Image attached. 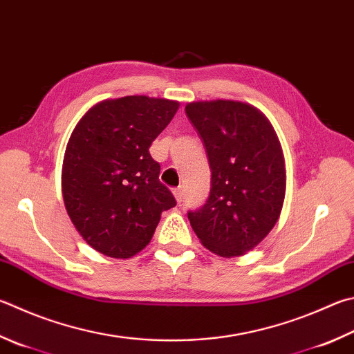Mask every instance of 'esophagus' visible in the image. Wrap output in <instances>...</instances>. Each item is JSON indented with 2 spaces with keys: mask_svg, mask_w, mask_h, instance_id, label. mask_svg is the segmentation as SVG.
<instances>
[{
  "mask_svg": "<svg viewBox=\"0 0 354 354\" xmlns=\"http://www.w3.org/2000/svg\"><path fill=\"white\" fill-rule=\"evenodd\" d=\"M173 195H175V198H176V201H178V203H181V201H183V189H181V187L173 189Z\"/></svg>",
  "mask_w": 354,
  "mask_h": 354,
  "instance_id": "esophagus-1",
  "label": "esophagus"
}]
</instances>
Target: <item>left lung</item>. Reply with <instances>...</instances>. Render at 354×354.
<instances>
[{
	"instance_id": "left-lung-1",
	"label": "left lung",
	"mask_w": 354,
	"mask_h": 354,
	"mask_svg": "<svg viewBox=\"0 0 354 354\" xmlns=\"http://www.w3.org/2000/svg\"><path fill=\"white\" fill-rule=\"evenodd\" d=\"M185 114L212 170L207 201L187 214L192 227L214 254L243 255L271 232L283 207L286 173L277 134L241 102H194Z\"/></svg>"
}]
</instances>
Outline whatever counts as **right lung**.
I'll return each instance as SVG.
<instances>
[{"label": "right lung", "mask_w": 354, "mask_h": 354, "mask_svg": "<svg viewBox=\"0 0 354 354\" xmlns=\"http://www.w3.org/2000/svg\"><path fill=\"white\" fill-rule=\"evenodd\" d=\"M178 106L147 95L104 100L71 134L63 199L75 229L97 252L130 259L150 243L160 214L176 205L149 149Z\"/></svg>", "instance_id": "obj_1"}]
</instances>
